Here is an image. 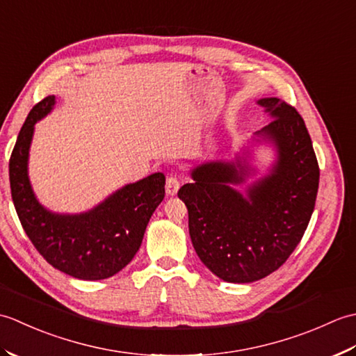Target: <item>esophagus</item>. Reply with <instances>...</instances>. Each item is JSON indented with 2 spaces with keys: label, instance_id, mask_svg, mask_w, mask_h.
<instances>
[{
  "label": "esophagus",
  "instance_id": "34e87169",
  "mask_svg": "<svg viewBox=\"0 0 356 356\" xmlns=\"http://www.w3.org/2000/svg\"><path fill=\"white\" fill-rule=\"evenodd\" d=\"M179 188H180V180L177 179V176H174V174H170V176L166 177V184H165L166 194H168V195L177 194Z\"/></svg>",
  "mask_w": 356,
  "mask_h": 356
}]
</instances>
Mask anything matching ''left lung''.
Masks as SVG:
<instances>
[{
	"label": "left lung",
	"instance_id": "obj_1",
	"mask_svg": "<svg viewBox=\"0 0 356 356\" xmlns=\"http://www.w3.org/2000/svg\"><path fill=\"white\" fill-rule=\"evenodd\" d=\"M272 122L255 136L277 149L268 176L248 186L249 166L207 162L193 170V184L177 195L188 208L193 246L203 264L229 283H251L277 270L289 259L311 220L320 168L305 120L278 97L257 102Z\"/></svg>",
	"mask_w": 356,
	"mask_h": 356
}]
</instances>
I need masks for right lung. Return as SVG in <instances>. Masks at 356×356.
I'll use <instances>...</instances> for the list:
<instances>
[{
    "mask_svg": "<svg viewBox=\"0 0 356 356\" xmlns=\"http://www.w3.org/2000/svg\"><path fill=\"white\" fill-rule=\"evenodd\" d=\"M55 96L30 110L10 161L12 200L27 237L53 268L79 280L118 274L139 251L147 225L165 197V176L154 172L113 193L82 214H56L36 200L27 174L35 124L51 111Z\"/></svg>",
    "mask_w": 356,
    "mask_h": 356,
    "instance_id": "obj_1",
    "label": "right lung"
}]
</instances>
